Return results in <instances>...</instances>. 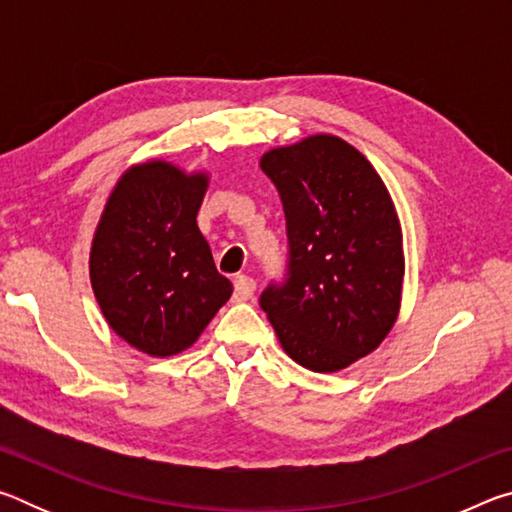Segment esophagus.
Listing matches in <instances>:
<instances>
[{
    "instance_id": "esophagus-1",
    "label": "esophagus",
    "mask_w": 512,
    "mask_h": 512,
    "mask_svg": "<svg viewBox=\"0 0 512 512\" xmlns=\"http://www.w3.org/2000/svg\"><path fill=\"white\" fill-rule=\"evenodd\" d=\"M253 291H255V280H253V277H248V275L235 277V293H232V298H235L237 302L248 300L250 296H253Z\"/></svg>"
}]
</instances>
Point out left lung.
<instances>
[{
	"mask_svg": "<svg viewBox=\"0 0 512 512\" xmlns=\"http://www.w3.org/2000/svg\"><path fill=\"white\" fill-rule=\"evenodd\" d=\"M284 207L289 264L259 307L289 357L336 372L391 332L404 253L395 205L375 167L336 135H311L262 155Z\"/></svg>",
	"mask_w": 512,
	"mask_h": 512,
	"instance_id": "obj_1",
	"label": "left lung"
}]
</instances>
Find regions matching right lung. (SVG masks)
I'll list each match as a JSON object with an SVG mask.
<instances>
[{"mask_svg":"<svg viewBox=\"0 0 512 512\" xmlns=\"http://www.w3.org/2000/svg\"><path fill=\"white\" fill-rule=\"evenodd\" d=\"M207 173L135 164L119 178L90 250V280L108 325L140 352L187 350L228 298L196 225Z\"/></svg>","mask_w":512,"mask_h":512,"instance_id":"1","label":"right lung"}]
</instances>
